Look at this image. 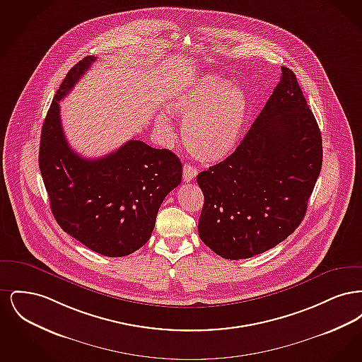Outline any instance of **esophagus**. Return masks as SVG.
<instances>
[{
  "label": "esophagus",
  "instance_id": "obj_1",
  "mask_svg": "<svg viewBox=\"0 0 362 362\" xmlns=\"http://www.w3.org/2000/svg\"><path fill=\"white\" fill-rule=\"evenodd\" d=\"M197 175H198V170H197L194 165L185 164V167H183V180H185V182L189 183Z\"/></svg>",
  "mask_w": 362,
  "mask_h": 362
}]
</instances>
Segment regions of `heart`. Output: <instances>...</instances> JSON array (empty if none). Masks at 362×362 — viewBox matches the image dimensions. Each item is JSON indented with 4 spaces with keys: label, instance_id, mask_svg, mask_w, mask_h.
<instances>
[{
    "label": "heart",
    "instance_id": "obj_1",
    "mask_svg": "<svg viewBox=\"0 0 362 362\" xmlns=\"http://www.w3.org/2000/svg\"><path fill=\"white\" fill-rule=\"evenodd\" d=\"M173 111L185 122L183 141L189 153L201 161H220L239 145L248 117V98L230 81L205 76L176 96ZM165 133L173 124L165 114L156 117Z\"/></svg>",
    "mask_w": 362,
    "mask_h": 362
}]
</instances>
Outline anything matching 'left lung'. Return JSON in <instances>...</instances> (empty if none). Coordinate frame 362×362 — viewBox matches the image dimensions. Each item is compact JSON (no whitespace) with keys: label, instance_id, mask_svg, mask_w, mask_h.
<instances>
[{"label":"left lung","instance_id":"obj_1","mask_svg":"<svg viewBox=\"0 0 362 362\" xmlns=\"http://www.w3.org/2000/svg\"><path fill=\"white\" fill-rule=\"evenodd\" d=\"M240 145L197 176L201 240L221 258L247 259L301 224L323 161L322 134L289 68Z\"/></svg>","mask_w":362,"mask_h":362}]
</instances>
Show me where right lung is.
<instances>
[{
    "label": "right lung",
    "mask_w": 362,
    "mask_h": 362,
    "mask_svg": "<svg viewBox=\"0 0 362 362\" xmlns=\"http://www.w3.org/2000/svg\"><path fill=\"white\" fill-rule=\"evenodd\" d=\"M95 61L77 62L57 90L42 127L39 168L58 225L89 250L119 258L151 239L164 198L182 182V163L137 139L95 160L70 148L59 102Z\"/></svg>",
    "instance_id": "1"
}]
</instances>
